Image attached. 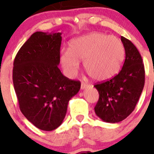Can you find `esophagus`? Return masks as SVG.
Returning <instances> with one entry per match:
<instances>
[{
    "label": "esophagus",
    "mask_w": 154,
    "mask_h": 154,
    "mask_svg": "<svg viewBox=\"0 0 154 154\" xmlns=\"http://www.w3.org/2000/svg\"><path fill=\"white\" fill-rule=\"evenodd\" d=\"M88 86H89V84H88V83L84 82H82V83H81V89L82 90L85 89Z\"/></svg>",
    "instance_id": "34e87169"
}]
</instances>
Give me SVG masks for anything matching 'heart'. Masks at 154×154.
I'll return each mask as SVG.
<instances>
[{
  "mask_svg": "<svg viewBox=\"0 0 154 154\" xmlns=\"http://www.w3.org/2000/svg\"><path fill=\"white\" fill-rule=\"evenodd\" d=\"M125 57V48L119 38L93 32L72 40L69 50L63 49L60 60L65 74L69 77L77 75L79 61L85 70L96 81L112 78L120 69Z\"/></svg>",
  "mask_w": 154,
  "mask_h": 154,
  "instance_id": "b5f03b06",
  "label": "heart"
}]
</instances>
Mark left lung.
<instances>
[{"label":"left lung","mask_w":154,"mask_h":154,"mask_svg":"<svg viewBox=\"0 0 154 154\" xmlns=\"http://www.w3.org/2000/svg\"><path fill=\"white\" fill-rule=\"evenodd\" d=\"M125 61L118 75L95 84L99 98L94 108L103 121L116 123L126 119L135 109L145 84V69L138 50L128 39L121 37Z\"/></svg>","instance_id":"8db88e82"}]
</instances>
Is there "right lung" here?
Segmentation results:
<instances>
[{
    "mask_svg": "<svg viewBox=\"0 0 154 154\" xmlns=\"http://www.w3.org/2000/svg\"><path fill=\"white\" fill-rule=\"evenodd\" d=\"M61 33L36 32L21 47L14 61L13 83L19 109L36 128H59L72 97L81 83L63 75L60 63Z\"/></svg>",
    "mask_w": 154,
    "mask_h": 154,
    "instance_id": "obj_1",
    "label": "right lung"
}]
</instances>
